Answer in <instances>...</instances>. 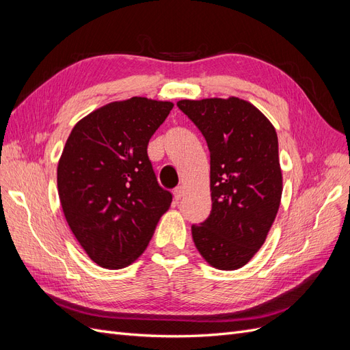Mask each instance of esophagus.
Returning a JSON list of instances; mask_svg holds the SVG:
<instances>
[{
  "label": "esophagus",
  "mask_w": 350,
  "mask_h": 350,
  "mask_svg": "<svg viewBox=\"0 0 350 350\" xmlns=\"http://www.w3.org/2000/svg\"><path fill=\"white\" fill-rule=\"evenodd\" d=\"M184 193H185L184 187H178V188H175V189H174V198H175V201H179V200H181V198L184 197Z\"/></svg>",
  "instance_id": "esophagus-1"
}]
</instances>
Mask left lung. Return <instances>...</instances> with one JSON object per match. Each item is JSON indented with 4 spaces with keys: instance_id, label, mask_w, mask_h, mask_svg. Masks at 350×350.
<instances>
[{
    "instance_id": "obj_1",
    "label": "left lung",
    "mask_w": 350,
    "mask_h": 350,
    "mask_svg": "<svg viewBox=\"0 0 350 350\" xmlns=\"http://www.w3.org/2000/svg\"><path fill=\"white\" fill-rule=\"evenodd\" d=\"M210 152L211 211L193 241L211 267L238 270L256 256L279 211L283 178L278 134L252 103L230 96L179 100Z\"/></svg>"
}]
</instances>
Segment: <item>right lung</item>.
I'll return each mask as SVG.
<instances>
[{"label": "right lung", "mask_w": 350, "mask_h": 350, "mask_svg": "<svg viewBox=\"0 0 350 350\" xmlns=\"http://www.w3.org/2000/svg\"><path fill=\"white\" fill-rule=\"evenodd\" d=\"M172 108L140 96L111 102L68 135L57 167L59 201L74 237L103 269L139 258L171 207L172 194L157 184L147 144Z\"/></svg>", "instance_id": "obj_1"}]
</instances>
